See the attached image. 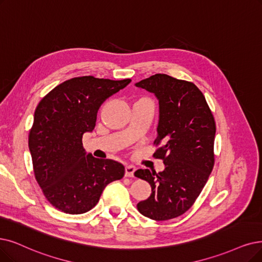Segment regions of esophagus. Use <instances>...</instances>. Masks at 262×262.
I'll use <instances>...</instances> for the list:
<instances>
[{
    "instance_id": "34e87169",
    "label": "esophagus",
    "mask_w": 262,
    "mask_h": 262,
    "mask_svg": "<svg viewBox=\"0 0 262 262\" xmlns=\"http://www.w3.org/2000/svg\"><path fill=\"white\" fill-rule=\"evenodd\" d=\"M134 172H135V166L131 164L125 166V176L127 177H134Z\"/></svg>"
}]
</instances>
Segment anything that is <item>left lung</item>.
Listing matches in <instances>:
<instances>
[{"instance_id": "8db88e82", "label": "left lung", "mask_w": 262, "mask_h": 262, "mask_svg": "<svg viewBox=\"0 0 262 262\" xmlns=\"http://www.w3.org/2000/svg\"><path fill=\"white\" fill-rule=\"evenodd\" d=\"M159 100V122L152 157L163 160L162 172L138 170L151 194L138 203L139 212L154 221H169L186 213L195 202L214 162L216 123L201 90L193 82L155 74L135 83Z\"/></svg>"}]
</instances>
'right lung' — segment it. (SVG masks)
I'll use <instances>...</instances> for the list:
<instances>
[{
    "label": "right lung",
    "mask_w": 262,
    "mask_h": 262,
    "mask_svg": "<svg viewBox=\"0 0 262 262\" xmlns=\"http://www.w3.org/2000/svg\"><path fill=\"white\" fill-rule=\"evenodd\" d=\"M130 81L74 77L39 101L29 133V149L35 180L57 210L86 213L97 205L104 188L123 177L121 163L86 155L82 135L95 129L101 104Z\"/></svg>",
    "instance_id": "obj_1"
}]
</instances>
